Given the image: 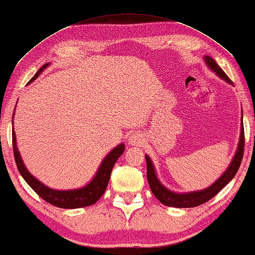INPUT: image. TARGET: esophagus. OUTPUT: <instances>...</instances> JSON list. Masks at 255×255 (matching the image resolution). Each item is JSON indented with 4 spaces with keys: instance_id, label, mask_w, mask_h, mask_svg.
<instances>
[{
    "instance_id": "obj_1",
    "label": "esophagus",
    "mask_w": 255,
    "mask_h": 255,
    "mask_svg": "<svg viewBox=\"0 0 255 255\" xmlns=\"http://www.w3.org/2000/svg\"><path fill=\"white\" fill-rule=\"evenodd\" d=\"M128 142H130L131 144L133 145H137V144H141L143 142L142 140V135L139 134V133H133V134H131L130 139H128Z\"/></svg>"
}]
</instances>
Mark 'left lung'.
Wrapping results in <instances>:
<instances>
[{
	"mask_svg": "<svg viewBox=\"0 0 255 255\" xmlns=\"http://www.w3.org/2000/svg\"><path fill=\"white\" fill-rule=\"evenodd\" d=\"M204 61L206 64L214 71V72L219 78L224 79L225 81H227L229 85H233L231 79L227 77V74L224 72L222 68H219V65L216 63L215 60H212L210 56H204ZM243 113V112H242ZM244 128H243V121H242V128H241V135L239 141V147L235 152L231 165L228 166V168L225 170L224 174L220 176L217 181L208 189H204L201 191H194L189 192V193H175L173 191H169L167 187L161 184L159 179L157 178V175L155 172V167L152 165V161L150 158L145 155V161H147V178L150 189H151L152 193L155 197L159 200V201L165 204L167 207H174V208H193L198 207L200 204L206 203L212 199L218 192L224 189L229 182L232 181L235 176L237 170H239L242 159H243V153H244Z\"/></svg>",
	"mask_w": 255,
	"mask_h": 255,
	"instance_id": "left-lung-1",
	"label": "left lung"
}]
</instances>
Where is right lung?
<instances>
[{
    "mask_svg": "<svg viewBox=\"0 0 255 255\" xmlns=\"http://www.w3.org/2000/svg\"><path fill=\"white\" fill-rule=\"evenodd\" d=\"M48 65L49 63L41 66L38 70V72H37L35 76L31 78V80L28 82V85L35 80V79H37V77H38L39 74L43 72V70L47 68ZM12 124H13V122H12ZM12 143H13V153L16 167H18L19 173L21 174L24 181L28 183V185L30 186L41 199L45 200L46 202H48L49 204H53V206L58 208H63V209H77V208L88 207L97 202L98 200L102 198V195L104 194V192H105L108 185L113 167H114L115 162L118 161L119 158L122 156L125 149L124 143H121L118 147L113 149L103 159L97 173L95 175V177L91 179L90 183H88L86 186L76 190L60 191L53 190L51 187L44 185L43 183L38 181L36 177H33L32 175L28 172V169L26 168V166H24L21 159V156H20L18 147H16L15 133L13 128H12Z\"/></svg>",
    "mask_w": 255,
    "mask_h": 255,
    "instance_id": "obj_1",
    "label": "right lung"
}]
</instances>
